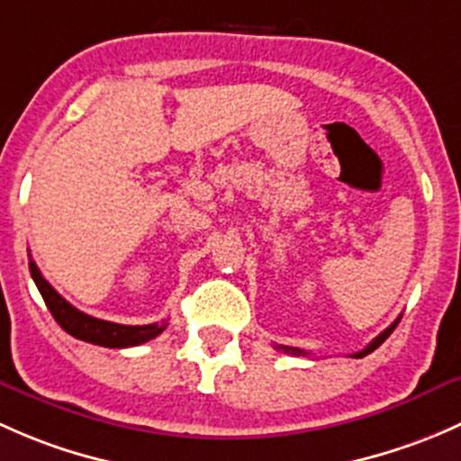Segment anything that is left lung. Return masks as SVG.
<instances>
[{
  "label": "left lung",
  "mask_w": 461,
  "mask_h": 461,
  "mask_svg": "<svg viewBox=\"0 0 461 461\" xmlns=\"http://www.w3.org/2000/svg\"><path fill=\"white\" fill-rule=\"evenodd\" d=\"M397 321H400V320H397ZM397 321H393V324H391V326H388V329H386V330H384V333H379V335H377V337H375V339L371 341V344H368V346H366V348H364V350H359V353H355V355H353V357H364V355L373 353V350H375V348H377V346H382V344H384V341H386V337H388V335H391V333H393V330H395ZM277 348H282V350H284V353H291V355H306V353H303V350H300V348H291V346H277Z\"/></svg>",
  "instance_id": "obj_1"
}]
</instances>
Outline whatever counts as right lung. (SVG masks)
Masks as SVG:
<instances>
[{"mask_svg": "<svg viewBox=\"0 0 461 461\" xmlns=\"http://www.w3.org/2000/svg\"><path fill=\"white\" fill-rule=\"evenodd\" d=\"M28 268H31L32 279H35L37 288H40L50 315L55 317V321L66 330V333L77 337V339L90 341V344H97V346H106V348H126V346L144 344V341L153 339V337H158L161 330L166 329V324L126 326V324H115V321H104V320H97V317H90L86 312L70 306V303L66 302L49 282H46L44 275L40 273V268H37V264L32 262V259L28 262Z\"/></svg>", "mask_w": 461, "mask_h": 461, "instance_id": "1", "label": "right lung"}]
</instances>
